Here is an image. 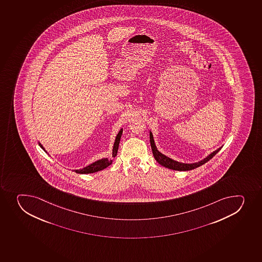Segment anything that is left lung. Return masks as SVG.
I'll return each instance as SVG.
<instances>
[{"instance_id":"obj_1","label":"left lung","mask_w":262,"mask_h":262,"mask_svg":"<svg viewBox=\"0 0 262 262\" xmlns=\"http://www.w3.org/2000/svg\"><path fill=\"white\" fill-rule=\"evenodd\" d=\"M149 140H150L151 148H152V152H153L154 157L156 159V161L159 164H161V166H165L166 168L171 169V170H175V171H189L192 169L199 167V166L211 160L222 148V147H221V148H217V149L208 155L206 158L203 159L202 161H198V162H195V163H182V162H179V161H174L172 159L169 158L163 154H161L157 149L155 140H154L153 134L151 132H149Z\"/></svg>"}]
</instances>
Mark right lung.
Instances as JSON below:
<instances>
[{"label":"right lung","mask_w":262,"mask_h":262,"mask_svg":"<svg viewBox=\"0 0 262 262\" xmlns=\"http://www.w3.org/2000/svg\"><path fill=\"white\" fill-rule=\"evenodd\" d=\"M122 133H123V129H120L119 133H118V135L116 136L115 141H114V148H113V157H115L117 156V152H118V149H119V141H120V138H121ZM38 144L46 153H48L47 151L45 150V148H43V146L41 145V143H40V142H38ZM112 162H113V161L109 160V159H101V160L95 161V162L91 164V165L83 167V169H78V170H74V171L77 173L79 174L94 173V172H96V171H101V170H103V169L106 168L107 166H110Z\"/></svg>","instance_id":"right-lung-1"}]
</instances>
